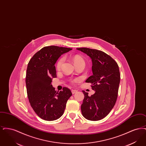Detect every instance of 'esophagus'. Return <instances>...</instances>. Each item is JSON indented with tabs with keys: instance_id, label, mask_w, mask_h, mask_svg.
<instances>
[{
	"instance_id": "obj_1",
	"label": "esophagus",
	"mask_w": 146,
	"mask_h": 146,
	"mask_svg": "<svg viewBox=\"0 0 146 146\" xmlns=\"http://www.w3.org/2000/svg\"><path fill=\"white\" fill-rule=\"evenodd\" d=\"M72 94H75V93H76V92H77V90H72Z\"/></svg>"
}]
</instances>
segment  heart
Segmentation results:
<instances>
[{
  "instance_id": "heart-1",
  "label": "heart",
  "mask_w": 146,
  "mask_h": 146,
  "mask_svg": "<svg viewBox=\"0 0 146 146\" xmlns=\"http://www.w3.org/2000/svg\"><path fill=\"white\" fill-rule=\"evenodd\" d=\"M72 61L73 63V64L76 66V65L79 64H85V61L83 58L78 55L73 56L72 57ZM64 62V59L63 57L60 58L57 62L56 63V68L57 70H60L61 69V67L62 66L63 63ZM80 80L79 78H74L70 80V83L72 84H75L78 82Z\"/></svg>"
}]
</instances>
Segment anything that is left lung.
Returning a JSON list of instances; mask_svg holds the SVG:
<instances>
[{
	"mask_svg": "<svg viewBox=\"0 0 146 146\" xmlns=\"http://www.w3.org/2000/svg\"><path fill=\"white\" fill-rule=\"evenodd\" d=\"M76 49L91 58L93 75L85 82L91 84L92 90L95 91L91 96L83 91L82 113L86 119L97 121L106 117L115 104L120 80L119 66L113 58L102 51L86 48Z\"/></svg>",
	"mask_w": 146,
	"mask_h": 146,
	"instance_id": "left-lung-1",
	"label": "left lung"
}]
</instances>
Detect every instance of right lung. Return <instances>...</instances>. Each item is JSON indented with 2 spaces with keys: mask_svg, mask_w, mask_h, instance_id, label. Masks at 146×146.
<instances>
[{
  "mask_svg": "<svg viewBox=\"0 0 146 146\" xmlns=\"http://www.w3.org/2000/svg\"><path fill=\"white\" fill-rule=\"evenodd\" d=\"M72 49L57 46H45L36 52L28 63L26 84L29 102L42 119L52 121L60 118L72 94L68 88L56 91L51 82L56 77V61Z\"/></svg>",
  "mask_w": 146,
  "mask_h": 146,
  "instance_id": "1",
  "label": "right lung"
}]
</instances>
